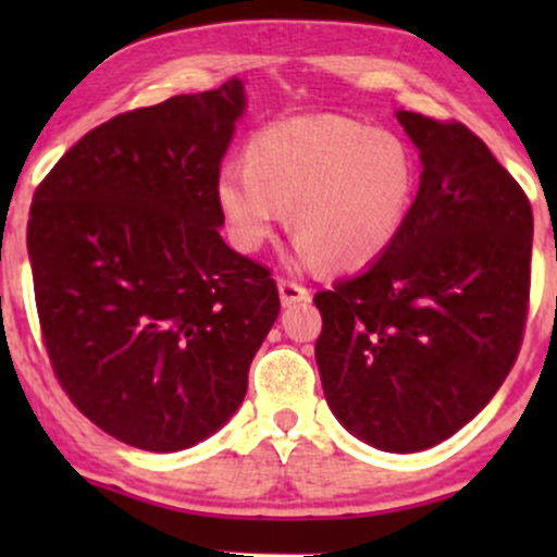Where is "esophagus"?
I'll return each mask as SVG.
<instances>
[{
    "mask_svg": "<svg viewBox=\"0 0 557 557\" xmlns=\"http://www.w3.org/2000/svg\"><path fill=\"white\" fill-rule=\"evenodd\" d=\"M277 290H280V300H283V306H296L311 298L309 287L293 283V280H285V277L277 280Z\"/></svg>",
    "mask_w": 557,
    "mask_h": 557,
    "instance_id": "esophagus-1",
    "label": "esophagus"
}]
</instances>
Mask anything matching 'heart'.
<instances>
[{"label":"heart","instance_id":"1","mask_svg":"<svg viewBox=\"0 0 557 557\" xmlns=\"http://www.w3.org/2000/svg\"><path fill=\"white\" fill-rule=\"evenodd\" d=\"M419 168L408 140L348 117H296L267 125L246 164H225L216 203L230 238L257 253L293 207L298 259L361 270L393 246L417 198Z\"/></svg>","mask_w":557,"mask_h":557}]
</instances>
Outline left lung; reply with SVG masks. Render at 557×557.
<instances>
[{"mask_svg":"<svg viewBox=\"0 0 557 557\" xmlns=\"http://www.w3.org/2000/svg\"><path fill=\"white\" fill-rule=\"evenodd\" d=\"M421 183L393 246L314 296L317 367L332 413L363 443L419 453L482 411L521 350L532 203L456 120L398 112Z\"/></svg>","mask_w":557,"mask_h":557,"instance_id":"left-lung-1","label":"left lung"}]
</instances>
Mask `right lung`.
<instances>
[{
  "mask_svg": "<svg viewBox=\"0 0 557 557\" xmlns=\"http://www.w3.org/2000/svg\"><path fill=\"white\" fill-rule=\"evenodd\" d=\"M238 78L123 112L36 188L28 257L54 376L120 443L175 453L238 411L280 314L272 272L222 240L216 177Z\"/></svg>",
  "mask_w": 557,
  "mask_h": 557,
  "instance_id": "add662e5",
  "label": "right lung"
}]
</instances>
